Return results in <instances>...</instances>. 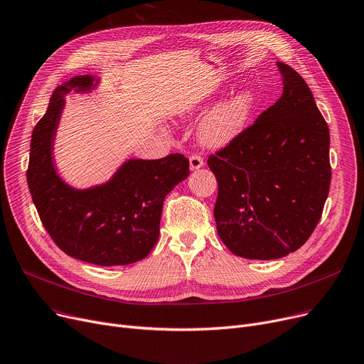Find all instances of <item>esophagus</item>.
Returning <instances> with one entry per match:
<instances>
[{"instance_id":"1","label":"esophagus","mask_w":364,"mask_h":364,"mask_svg":"<svg viewBox=\"0 0 364 364\" xmlns=\"http://www.w3.org/2000/svg\"><path fill=\"white\" fill-rule=\"evenodd\" d=\"M188 164H190L191 171H195V169H199L203 166V159L199 155H191L188 159Z\"/></svg>"}]
</instances>
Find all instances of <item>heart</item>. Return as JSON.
I'll return each mask as SVG.
<instances>
[{"instance_id": "obj_1", "label": "heart", "mask_w": 364, "mask_h": 364, "mask_svg": "<svg viewBox=\"0 0 364 364\" xmlns=\"http://www.w3.org/2000/svg\"><path fill=\"white\" fill-rule=\"evenodd\" d=\"M212 101V96L193 101L181 109V114H199L210 105ZM256 105L257 95L255 89L249 86L241 87L228 98L215 104L202 118L198 127V139L202 146L220 149L235 140L247 127Z\"/></svg>"}]
</instances>
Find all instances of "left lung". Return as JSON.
Returning a JSON list of instances; mask_svg holds the SVG:
<instances>
[{
  "instance_id": "left-lung-1",
  "label": "left lung",
  "mask_w": 364,
  "mask_h": 364,
  "mask_svg": "<svg viewBox=\"0 0 364 364\" xmlns=\"http://www.w3.org/2000/svg\"><path fill=\"white\" fill-rule=\"evenodd\" d=\"M281 98L208 165L218 181V235L240 257L272 260L316 228L331 184L329 129L307 83L277 63Z\"/></svg>"
}]
</instances>
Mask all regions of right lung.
<instances>
[{
  "label": "right lung",
  "instance_id": "add662e5",
  "mask_svg": "<svg viewBox=\"0 0 364 364\" xmlns=\"http://www.w3.org/2000/svg\"><path fill=\"white\" fill-rule=\"evenodd\" d=\"M101 79L75 76L54 90L31 140L28 184L41 221L68 256L100 266H121L146 257L159 237L164 199L188 177L180 154L161 159L132 158L98 186L76 188L57 171L54 143L70 92L90 93Z\"/></svg>",
  "mask_w": 364,
  "mask_h": 364
}]
</instances>
